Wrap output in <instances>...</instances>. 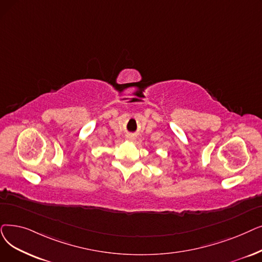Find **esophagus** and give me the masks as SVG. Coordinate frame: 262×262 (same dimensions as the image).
<instances>
[{
  "label": "esophagus",
  "mask_w": 262,
  "mask_h": 262,
  "mask_svg": "<svg viewBox=\"0 0 262 262\" xmlns=\"http://www.w3.org/2000/svg\"><path fill=\"white\" fill-rule=\"evenodd\" d=\"M126 139H127L128 141H134V140H135V137H134L133 135H130V134H129V135H127V136H126Z\"/></svg>",
  "instance_id": "1"
}]
</instances>
